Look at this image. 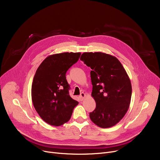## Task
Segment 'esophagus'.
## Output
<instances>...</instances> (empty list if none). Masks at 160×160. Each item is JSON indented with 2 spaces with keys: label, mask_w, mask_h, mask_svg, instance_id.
Masks as SVG:
<instances>
[{
  "label": "esophagus",
  "mask_w": 160,
  "mask_h": 160,
  "mask_svg": "<svg viewBox=\"0 0 160 160\" xmlns=\"http://www.w3.org/2000/svg\"><path fill=\"white\" fill-rule=\"evenodd\" d=\"M86 97V94L84 93H81V94H80V100L82 101V100H83V98H84V97Z\"/></svg>",
  "instance_id": "1"
}]
</instances>
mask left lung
I'll return each mask as SVG.
<instances>
[{
  "instance_id": "1",
  "label": "left lung",
  "mask_w": 160,
  "mask_h": 160,
  "mask_svg": "<svg viewBox=\"0 0 160 160\" xmlns=\"http://www.w3.org/2000/svg\"><path fill=\"white\" fill-rule=\"evenodd\" d=\"M80 60L91 69V96L96 102L91 120L100 128L113 127L127 112L132 97L130 80L118 59L103 52H84Z\"/></svg>"
}]
</instances>
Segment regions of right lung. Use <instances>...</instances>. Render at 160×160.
Masks as SVG:
<instances>
[{"mask_svg": "<svg viewBox=\"0 0 160 160\" xmlns=\"http://www.w3.org/2000/svg\"><path fill=\"white\" fill-rule=\"evenodd\" d=\"M80 52L48 56L38 68L32 85V100L36 112L47 123L61 126L69 121L78 102L69 93L65 74L77 63Z\"/></svg>", "mask_w": 160, "mask_h": 160, "instance_id": "1", "label": "right lung"}]
</instances>
